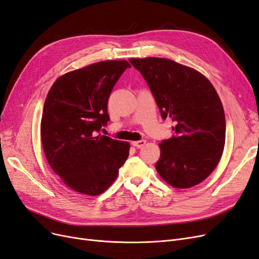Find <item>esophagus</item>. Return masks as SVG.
<instances>
[{"mask_svg":"<svg viewBox=\"0 0 259 259\" xmlns=\"http://www.w3.org/2000/svg\"><path fill=\"white\" fill-rule=\"evenodd\" d=\"M146 143L147 142L145 139H142V140H137V142H132V145L137 148H143L146 145Z\"/></svg>","mask_w":259,"mask_h":259,"instance_id":"obj_1","label":"esophagus"}]
</instances>
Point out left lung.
I'll use <instances>...</instances> for the list:
<instances>
[{
    "instance_id": "left-lung-1",
    "label": "left lung",
    "mask_w": 259,
    "mask_h": 259,
    "mask_svg": "<svg viewBox=\"0 0 259 259\" xmlns=\"http://www.w3.org/2000/svg\"><path fill=\"white\" fill-rule=\"evenodd\" d=\"M143 74L164 120L175 123V135L159 145L155 169L177 189L206 179L222 159L226 121L221 99L205 75L167 58H131Z\"/></svg>"
}]
</instances>
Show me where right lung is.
I'll use <instances>...</instances> for the list:
<instances>
[{
    "mask_svg": "<svg viewBox=\"0 0 259 259\" xmlns=\"http://www.w3.org/2000/svg\"><path fill=\"white\" fill-rule=\"evenodd\" d=\"M131 65L105 60L59 76L46 96L41 140L50 166L72 190L99 195L126 161L130 144L98 134L109 121L108 99Z\"/></svg>",
    "mask_w": 259,
    "mask_h": 259,
    "instance_id": "right-lung-1",
    "label": "right lung"
}]
</instances>
